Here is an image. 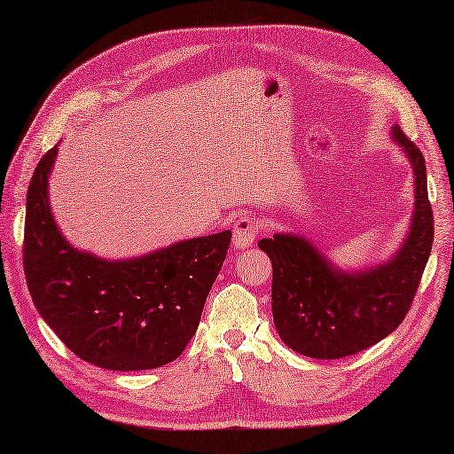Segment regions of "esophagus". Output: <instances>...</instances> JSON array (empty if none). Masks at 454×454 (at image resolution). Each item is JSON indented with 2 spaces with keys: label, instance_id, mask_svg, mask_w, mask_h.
<instances>
[{
  "label": "esophagus",
  "instance_id": "1",
  "mask_svg": "<svg viewBox=\"0 0 454 454\" xmlns=\"http://www.w3.org/2000/svg\"><path fill=\"white\" fill-rule=\"evenodd\" d=\"M257 238V220L252 215L239 216L234 222V247L236 249H246L254 246Z\"/></svg>",
  "mask_w": 454,
  "mask_h": 454
}]
</instances>
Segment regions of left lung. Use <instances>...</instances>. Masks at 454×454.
Listing matches in <instances>:
<instances>
[{"label":"left lung","instance_id":"1","mask_svg":"<svg viewBox=\"0 0 454 454\" xmlns=\"http://www.w3.org/2000/svg\"><path fill=\"white\" fill-rule=\"evenodd\" d=\"M392 138L413 169V215L388 262L359 271L335 267L296 234H275L257 246L271 259L273 322L285 345L312 359H341L382 341L406 317L433 246L426 160L398 124Z\"/></svg>","mask_w":454,"mask_h":454}]
</instances>
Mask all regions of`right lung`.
Returning a JSON list of instances; mask_svg holds the SVG:
<instances>
[{"mask_svg":"<svg viewBox=\"0 0 454 454\" xmlns=\"http://www.w3.org/2000/svg\"><path fill=\"white\" fill-rule=\"evenodd\" d=\"M48 150L27 192L23 265L38 314L80 359L107 371H146L176 361L195 335L232 232L200 236L130 259L75 249L58 228Z\"/></svg>","mask_w":454,"mask_h":454,"instance_id":"right-lung-1","label":"right lung"}]
</instances>
